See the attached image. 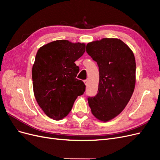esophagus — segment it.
Listing matches in <instances>:
<instances>
[{"instance_id":"obj_1","label":"esophagus","mask_w":160,"mask_h":160,"mask_svg":"<svg viewBox=\"0 0 160 160\" xmlns=\"http://www.w3.org/2000/svg\"><path fill=\"white\" fill-rule=\"evenodd\" d=\"M83 82H84V83L85 84V85H86V86L88 85V83H89V81H88V79H86V80H84V81H83Z\"/></svg>"}]
</instances>
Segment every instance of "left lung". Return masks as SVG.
<instances>
[{"label": "left lung", "mask_w": 160, "mask_h": 160, "mask_svg": "<svg viewBox=\"0 0 160 160\" xmlns=\"http://www.w3.org/2000/svg\"><path fill=\"white\" fill-rule=\"evenodd\" d=\"M86 51L99 67L98 93L88 98L91 113L106 122L122 112L135 89L136 64L133 51L122 40L104 38L89 42Z\"/></svg>", "instance_id": "8db88e82"}]
</instances>
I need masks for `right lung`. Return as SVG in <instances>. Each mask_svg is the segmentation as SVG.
Instances as JSON below:
<instances>
[{
  "label": "right lung",
  "mask_w": 160,
  "mask_h": 160,
  "mask_svg": "<svg viewBox=\"0 0 160 160\" xmlns=\"http://www.w3.org/2000/svg\"><path fill=\"white\" fill-rule=\"evenodd\" d=\"M85 51V44L67 40L51 42L38 49L32 69L37 102L51 119L61 120L69 113L85 85L76 79L79 68L75 61Z\"/></svg>",
  "instance_id": "add662e5"
}]
</instances>
